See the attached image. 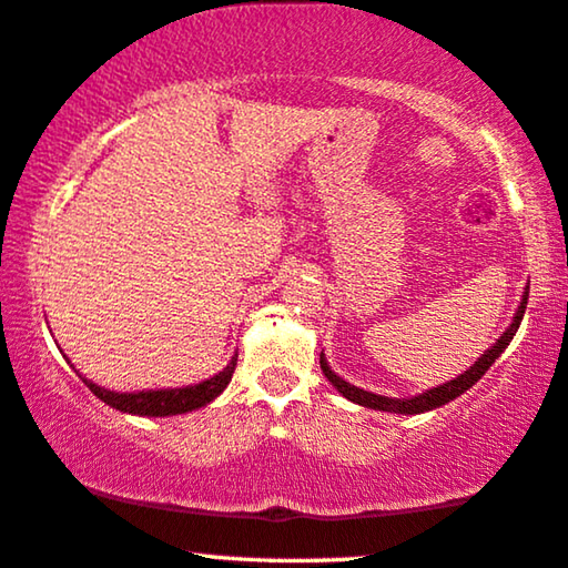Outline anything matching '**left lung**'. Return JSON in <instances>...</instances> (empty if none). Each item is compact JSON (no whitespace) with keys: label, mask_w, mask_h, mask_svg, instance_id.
<instances>
[{"label":"left lung","mask_w":568,"mask_h":568,"mask_svg":"<svg viewBox=\"0 0 568 568\" xmlns=\"http://www.w3.org/2000/svg\"><path fill=\"white\" fill-rule=\"evenodd\" d=\"M528 291H530V283L526 285V291H523L520 306H518V311H515L513 324L505 328L503 336L497 338V342L489 346V349L481 354V357L474 362V365L467 372H462V375H456L454 379H448V383L438 385V387H430V390L420 393V395H413V397H387V395H377V393L362 390V387L346 383L344 377H338L336 372L328 367L324 352H321V369H324V375H326L328 383H332L336 390L346 397V400H352V403H357V405H365V408L385 410V413H400V416H418V413L436 410V408H442V405L456 400V397H459L462 393H467L471 385H477L479 379H481V375H485V372L495 365V359L500 357V354L507 349V344L513 342V336L518 334V328H520L523 313H526V306H528Z\"/></svg>","instance_id":"8db88e82"}]
</instances>
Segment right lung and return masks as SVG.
Instances as JSON below:
<instances>
[{
	"label": "right lung",
	"instance_id": "add662e5",
	"mask_svg": "<svg viewBox=\"0 0 568 568\" xmlns=\"http://www.w3.org/2000/svg\"><path fill=\"white\" fill-rule=\"evenodd\" d=\"M234 367H236V354L230 359V365H226L222 372H216L214 377L203 379V383L185 385V387H163V390H140V393L106 390V387H101L83 377L81 372H75V375H79L83 379V385H87L101 403H106L109 408L132 413V416L165 418V416H181V413L199 410L211 400H216V397L224 393V387L230 385Z\"/></svg>",
	"mask_w": 568,
	"mask_h": 568
}]
</instances>
